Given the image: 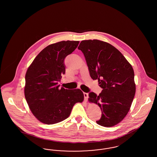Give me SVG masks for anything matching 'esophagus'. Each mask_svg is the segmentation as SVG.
<instances>
[{
  "label": "esophagus",
  "instance_id": "obj_1",
  "mask_svg": "<svg viewBox=\"0 0 157 157\" xmlns=\"http://www.w3.org/2000/svg\"><path fill=\"white\" fill-rule=\"evenodd\" d=\"M83 95H84V98H85V101H87L88 99V93H83Z\"/></svg>",
  "mask_w": 157,
  "mask_h": 157
}]
</instances>
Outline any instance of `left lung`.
I'll list each match as a JSON object with an SVG mask.
<instances>
[{
    "label": "left lung",
    "mask_w": 157,
    "mask_h": 157,
    "mask_svg": "<svg viewBox=\"0 0 157 157\" xmlns=\"http://www.w3.org/2000/svg\"><path fill=\"white\" fill-rule=\"evenodd\" d=\"M78 49L84 55L91 78L98 79L103 89L98 96L92 92L89 94V102L98 105L102 111L97 123L113 127L125 117L134 99V69L124 55L107 42L82 40Z\"/></svg>",
    "instance_id": "8db88e82"
}]
</instances>
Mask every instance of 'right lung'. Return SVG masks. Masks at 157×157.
Masks as SVG:
<instances>
[{
    "label": "right lung",
    "instance_id": "right-lung-1",
    "mask_svg": "<svg viewBox=\"0 0 157 157\" xmlns=\"http://www.w3.org/2000/svg\"><path fill=\"white\" fill-rule=\"evenodd\" d=\"M79 41H61L48 45L34 59L25 75V97L31 112L40 122L51 125L70 115L74 105L82 102L79 89H60L58 82L65 74L64 60Z\"/></svg>",
    "mask_w": 157,
    "mask_h": 157
}]
</instances>
